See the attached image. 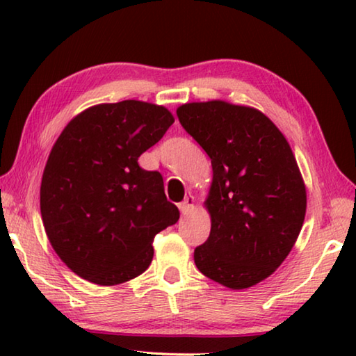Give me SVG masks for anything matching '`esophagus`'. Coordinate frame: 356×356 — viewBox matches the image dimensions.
<instances>
[{
    "instance_id": "esophagus-1",
    "label": "esophagus",
    "mask_w": 356,
    "mask_h": 356,
    "mask_svg": "<svg viewBox=\"0 0 356 356\" xmlns=\"http://www.w3.org/2000/svg\"><path fill=\"white\" fill-rule=\"evenodd\" d=\"M193 207H195V197H193L191 195L186 196L185 200L179 204V209H180V212H182V215H188L193 210Z\"/></svg>"
}]
</instances>
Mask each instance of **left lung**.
I'll return each mask as SVG.
<instances>
[{"mask_svg": "<svg viewBox=\"0 0 356 356\" xmlns=\"http://www.w3.org/2000/svg\"><path fill=\"white\" fill-rule=\"evenodd\" d=\"M177 118L213 171L204 202L212 227L195 250L196 267L234 291L256 286L284 262L305 221L306 186L292 149L251 106L193 102Z\"/></svg>", "mask_w": 356, "mask_h": 356, "instance_id": "8db88e82", "label": "left lung"}]
</instances>
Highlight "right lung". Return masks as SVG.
Returning a JSON list of instances; mask_svg holds the SVG:
<instances>
[{
    "mask_svg": "<svg viewBox=\"0 0 356 356\" xmlns=\"http://www.w3.org/2000/svg\"><path fill=\"white\" fill-rule=\"evenodd\" d=\"M174 122L165 106L100 104L65 125L48 155L40 213L59 259L80 278L118 286L146 272L154 237L176 225L163 177L138 159Z\"/></svg>",
    "mask_w": 356,
    "mask_h": 356,
    "instance_id": "1",
    "label": "right lung"
}]
</instances>
